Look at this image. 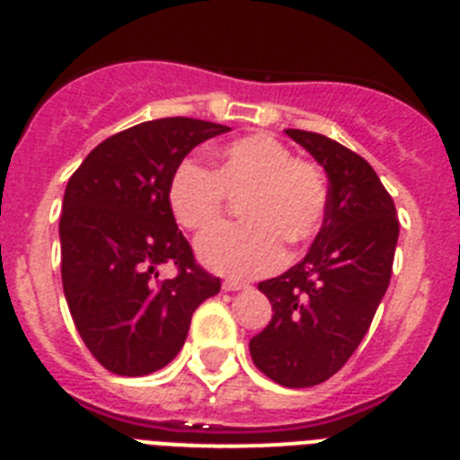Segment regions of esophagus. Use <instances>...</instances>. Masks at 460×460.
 Returning a JSON list of instances; mask_svg holds the SVG:
<instances>
[{
  "mask_svg": "<svg viewBox=\"0 0 460 460\" xmlns=\"http://www.w3.org/2000/svg\"><path fill=\"white\" fill-rule=\"evenodd\" d=\"M249 283H242V280H223V290L226 292H237V290H246Z\"/></svg>",
  "mask_w": 460,
  "mask_h": 460,
  "instance_id": "34e87169",
  "label": "esophagus"
}]
</instances>
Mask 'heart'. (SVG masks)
I'll list each match as a JSON object with an SVG mask.
<instances>
[{
	"instance_id": "obj_1",
	"label": "heart",
	"mask_w": 460,
	"mask_h": 460,
	"mask_svg": "<svg viewBox=\"0 0 460 460\" xmlns=\"http://www.w3.org/2000/svg\"><path fill=\"white\" fill-rule=\"evenodd\" d=\"M227 198H246L242 218L249 226L202 237L198 258L217 274L253 279L283 267L286 242L304 243L315 237L327 209V184L311 161L295 158L283 142L267 133L223 145L214 172L186 158L170 177L172 217L198 234L223 221Z\"/></svg>"
}]
</instances>
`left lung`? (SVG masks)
<instances>
[{"label": "left lung", "instance_id": "left-lung-1", "mask_svg": "<svg viewBox=\"0 0 460 460\" xmlns=\"http://www.w3.org/2000/svg\"><path fill=\"white\" fill-rule=\"evenodd\" d=\"M286 133L327 172V209L306 258L258 286L274 315L249 350L267 377L299 389L334 376L371 327L392 279L398 218L359 154L320 133Z\"/></svg>", "mask_w": 460, "mask_h": 460}]
</instances>
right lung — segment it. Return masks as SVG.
Returning <instances> with one entry per match:
<instances>
[{
    "mask_svg": "<svg viewBox=\"0 0 460 460\" xmlns=\"http://www.w3.org/2000/svg\"><path fill=\"white\" fill-rule=\"evenodd\" d=\"M230 128L189 117L142 121L89 152L64 190L59 242L68 311L96 361L149 376L177 357L195 308L221 279L195 265L168 205L174 168ZM172 261L174 279H158Z\"/></svg>",
    "mask_w": 460,
    "mask_h": 460,
    "instance_id": "obj_1",
    "label": "right lung"
}]
</instances>
